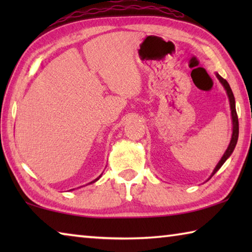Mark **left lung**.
Masks as SVG:
<instances>
[{"label": "left lung", "instance_id": "8db88e82", "mask_svg": "<svg viewBox=\"0 0 252 252\" xmlns=\"http://www.w3.org/2000/svg\"><path fill=\"white\" fill-rule=\"evenodd\" d=\"M216 76L220 81V83L223 85L224 90H225V92H227L229 102H230V110H231V120H232V135H231V140H230V143L227 148V150H225V152L223 153V156H222V158H221V160L218 162V164L216 165V168L213 169L210 178L217 171H218L221 167H222V164L225 161H227L228 158L232 155L234 148H236V144L238 142V135H239V122H238V116H237V111H236V101H234V96H233V93L231 91V88H230V85L227 81H225L222 76L219 75V73H216Z\"/></svg>", "mask_w": 252, "mask_h": 252}]
</instances>
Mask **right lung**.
Segmentation results:
<instances>
[{"label": "right lung", "mask_w": 252, "mask_h": 252, "mask_svg": "<svg viewBox=\"0 0 252 252\" xmlns=\"http://www.w3.org/2000/svg\"><path fill=\"white\" fill-rule=\"evenodd\" d=\"M101 176H102V173H101V174H100V176H99V177H97L96 179H94V180H93V181H91L90 183H88V185H91V183H94L95 181H97V180H99V179L101 178ZM72 190H74V189H72Z\"/></svg>", "instance_id": "obj_1"}]
</instances>
